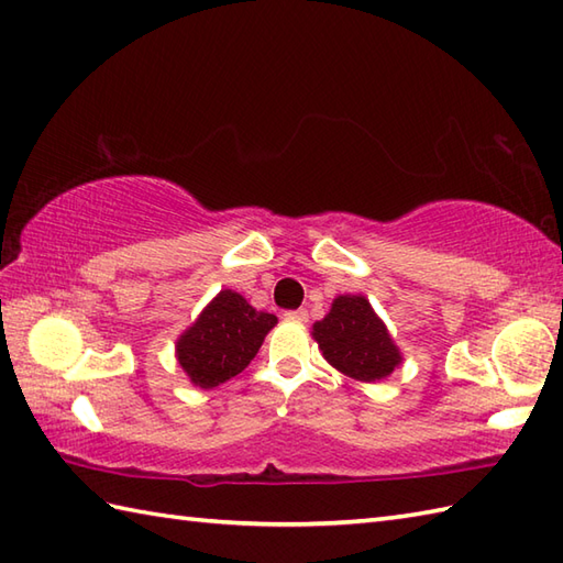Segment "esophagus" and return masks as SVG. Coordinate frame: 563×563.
I'll list each match as a JSON object with an SVG mask.
<instances>
[{
    "label": "esophagus",
    "instance_id": "esophagus-1",
    "mask_svg": "<svg viewBox=\"0 0 563 563\" xmlns=\"http://www.w3.org/2000/svg\"><path fill=\"white\" fill-rule=\"evenodd\" d=\"M285 319H295V321H307L309 314L307 309H290V312H285Z\"/></svg>",
    "mask_w": 563,
    "mask_h": 563
}]
</instances>
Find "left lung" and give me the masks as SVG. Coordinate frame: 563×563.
<instances>
[{"label": "left lung", "mask_w": 563, "mask_h": 563, "mask_svg": "<svg viewBox=\"0 0 563 563\" xmlns=\"http://www.w3.org/2000/svg\"><path fill=\"white\" fill-rule=\"evenodd\" d=\"M314 339L333 367L363 382L387 377L401 361L385 324L357 295L333 300L331 312L314 324Z\"/></svg>", "instance_id": "left-lung-1"}]
</instances>
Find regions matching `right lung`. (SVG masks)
Here are the masks:
<instances>
[{"label":"right lung","instance_id":"obj_1","mask_svg":"<svg viewBox=\"0 0 563 563\" xmlns=\"http://www.w3.org/2000/svg\"><path fill=\"white\" fill-rule=\"evenodd\" d=\"M278 324L256 312L242 295L222 290L176 343L178 363L194 385L210 389L239 375L254 361L266 333Z\"/></svg>","mask_w":563,"mask_h":563}]
</instances>
